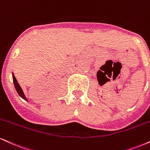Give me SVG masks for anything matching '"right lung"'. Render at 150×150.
Returning <instances> with one entry per match:
<instances>
[{"mask_svg": "<svg viewBox=\"0 0 150 150\" xmlns=\"http://www.w3.org/2000/svg\"><path fill=\"white\" fill-rule=\"evenodd\" d=\"M12 78H13V82H14V87H15L16 90H17L18 94L20 96V97H21V98H22L23 99H24V100H27L26 96H25L24 93H23V92L22 89H21V86L19 84V83L17 82V80H16V78H15V77H14V74H13V75H12Z\"/></svg>", "mask_w": 150, "mask_h": 150, "instance_id": "right-lung-1", "label": "right lung"}]
</instances>
